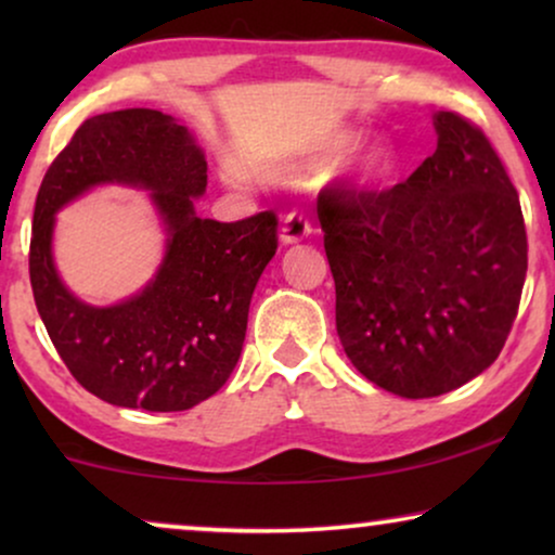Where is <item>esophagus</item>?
<instances>
[{
	"instance_id": "34e87169",
	"label": "esophagus",
	"mask_w": 555,
	"mask_h": 555,
	"mask_svg": "<svg viewBox=\"0 0 555 555\" xmlns=\"http://www.w3.org/2000/svg\"><path fill=\"white\" fill-rule=\"evenodd\" d=\"M310 232H313V227H310L308 219L298 215V211H293V215L285 217L283 227H280V242L283 245H295V242L310 237Z\"/></svg>"
}]
</instances>
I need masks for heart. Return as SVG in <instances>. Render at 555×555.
<instances>
[{
    "label": "heart",
    "mask_w": 555,
    "mask_h": 555,
    "mask_svg": "<svg viewBox=\"0 0 555 555\" xmlns=\"http://www.w3.org/2000/svg\"><path fill=\"white\" fill-rule=\"evenodd\" d=\"M361 133L351 131V128H340V131H331L318 139L308 151H302L300 156L291 158V162H283L272 166V173L283 179H313L318 173H323L328 166L338 162L346 151H351L356 143H359ZM393 166H397V154L389 143L384 141H371L366 146H359L351 156L346 158L344 166H340V177H344L348 184L369 189L382 184L384 179L391 177ZM232 179H245V171L242 166H232L230 171Z\"/></svg>",
    "instance_id": "heart-1"
}]
</instances>
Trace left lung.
I'll return each mask as SVG.
<instances>
[{
    "label": "left lung",
    "instance_id": "1",
    "mask_svg": "<svg viewBox=\"0 0 555 555\" xmlns=\"http://www.w3.org/2000/svg\"><path fill=\"white\" fill-rule=\"evenodd\" d=\"M431 124L437 151L406 181L318 196L340 344L404 399L457 389L498 359L528 270L520 199L495 149L457 113Z\"/></svg>",
    "mask_w": 555,
    "mask_h": 555
}]
</instances>
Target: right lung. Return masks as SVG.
I'll return each mask as SVG.
<instances>
[{"instance_id": "right-lung-1", "label": "right lung", "mask_w": 555, "mask_h": 555, "mask_svg": "<svg viewBox=\"0 0 555 555\" xmlns=\"http://www.w3.org/2000/svg\"><path fill=\"white\" fill-rule=\"evenodd\" d=\"M105 183L150 192L167 249L139 294L93 307L59 278L51 234L60 208ZM204 192L207 158L194 133L151 108L88 118L44 173L29 242L35 306L70 374L108 404L184 412L237 366L249 300L278 249V219H202L194 199Z\"/></svg>"}]
</instances>
